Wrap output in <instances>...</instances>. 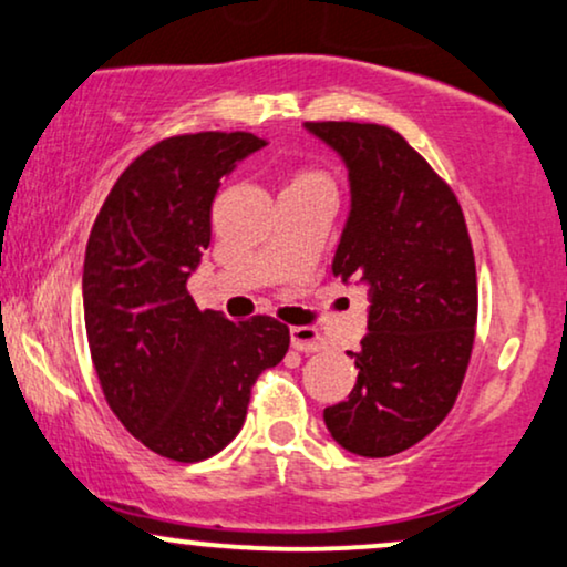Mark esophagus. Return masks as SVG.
<instances>
[{
    "instance_id": "1",
    "label": "esophagus",
    "mask_w": 567,
    "mask_h": 567,
    "mask_svg": "<svg viewBox=\"0 0 567 567\" xmlns=\"http://www.w3.org/2000/svg\"><path fill=\"white\" fill-rule=\"evenodd\" d=\"M291 347L297 349V352H323L326 349V341L320 337L318 328H310V326H295L291 328Z\"/></svg>"
}]
</instances>
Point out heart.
<instances>
[{
	"label": "heart",
	"instance_id": "1",
	"mask_svg": "<svg viewBox=\"0 0 567 567\" xmlns=\"http://www.w3.org/2000/svg\"><path fill=\"white\" fill-rule=\"evenodd\" d=\"M291 184H320V186H331V178L320 171H299Z\"/></svg>",
	"mask_w": 567,
	"mask_h": 567
}]
</instances>
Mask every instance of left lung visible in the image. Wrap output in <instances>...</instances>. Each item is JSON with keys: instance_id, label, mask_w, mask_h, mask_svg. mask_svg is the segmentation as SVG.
Wrapping results in <instances>:
<instances>
[{"instance_id": "1", "label": "left lung", "mask_w": 567, "mask_h": 567, "mask_svg": "<svg viewBox=\"0 0 567 567\" xmlns=\"http://www.w3.org/2000/svg\"><path fill=\"white\" fill-rule=\"evenodd\" d=\"M344 157L352 209L333 276L370 286L368 333L349 400L323 410L331 436L362 457L410 450L450 415L478 320L476 257L452 186L394 128L307 123Z\"/></svg>"}]
</instances>
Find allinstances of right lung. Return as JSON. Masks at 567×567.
<instances>
[{"instance_id":"1","label":"right lung","mask_w":567,"mask_h":567,"mask_svg":"<svg viewBox=\"0 0 567 567\" xmlns=\"http://www.w3.org/2000/svg\"><path fill=\"white\" fill-rule=\"evenodd\" d=\"M260 146L247 131L152 144L115 181L86 244L83 320L104 400L131 436L176 463L218 454L241 431L257 375L289 352L276 318L228 320L186 289L220 178Z\"/></svg>"}]
</instances>
